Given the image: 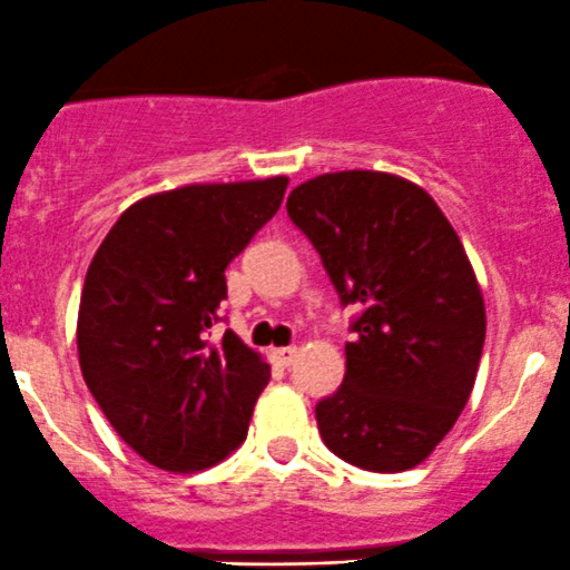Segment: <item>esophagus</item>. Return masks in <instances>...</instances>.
<instances>
[{
  "mask_svg": "<svg viewBox=\"0 0 570 570\" xmlns=\"http://www.w3.org/2000/svg\"><path fill=\"white\" fill-rule=\"evenodd\" d=\"M296 357H298V352L293 346H287V348H274L272 352V360L277 365H283V368H287V365H293L296 363Z\"/></svg>",
  "mask_w": 570,
  "mask_h": 570,
  "instance_id": "34e87169",
  "label": "esophagus"
}]
</instances>
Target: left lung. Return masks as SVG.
<instances>
[{"instance_id":"8db88e82","label":"left lung","mask_w":570,"mask_h":570,"mask_svg":"<svg viewBox=\"0 0 570 570\" xmlns=\"http://www.w3.org/2000/svg\"><path fill=\"white\" fill-rule=\"evenodd\" d=\"M343 307L346 376L315 404L321 441L357 469L424 463L474 391L484 302L458 233L430 194L382 171H337L287 196Z\"/></svg>"}]
</instances>
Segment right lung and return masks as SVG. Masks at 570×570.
Wrapping results in <instances>:
<instances>
[{
	"instance_id": "add662e5",
	"label": "right lung",
	"mask_w": 570,
	"mask_h": 570,
	"mask_svg": "<svg viewBox=\"0 0 570 570\" xmlns=\"http://www.w3.org/2000/svg\"><path fill=\"white\" fill-rule=\"evenodd\" d=\"M285 188L272 177L146 196L96 249L77 318L80 368L112 430L157 469H210L246 441L272 368L213 326L224 321V272Z\"/></svg>"
}]
</instances>
